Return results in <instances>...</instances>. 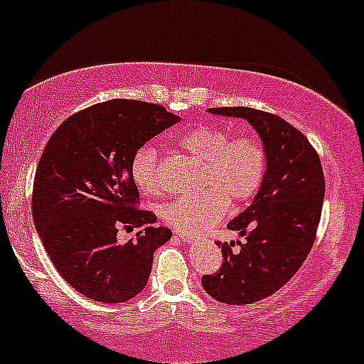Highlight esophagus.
Here are the masks:
<instances>
[{
    "label": "esophagus",
    "instance_id": "34e87169",
    "mask_svg": "<svg viewBox=\"0 0 364 364\" xmlns=\"http://www.w3.org/2000/svg\"><path fill=\"white\" fill-rule=\"evenodd\" d=\"M176 237L179 238V240H183V242H195V240H198V235H193V233H188V231H176Z\"/></svg>",
    "mask_w": 364,
    "mask_h": 364
}]
</instances>
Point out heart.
<instances>
[{
  "instance_id": "b5f03b06",
  "label": "heart",
  "mask_w": 364,
  "mask_h": 364,
  "mask_svg": "<svg viewBox=\"0 0 364 364\" xmlns=\"http://www.w3.org/2000/svg\"><path fill=\"white\" fill-rule=\"evenodd\" d=\"M190 157L203 162L202 191L185 193L162 207V219L179 231H200L228 213V205H243L255 197L266 174V149L254 136H231L225 127L198 126L178 139ZM134 183L145 195L166 191L162 155L145 145L131 162Z\"/></svg>"
}]
</instances>
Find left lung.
<instances>
[{
  "label": "left lung",
  "mask_w": 364,
  "mask_h": 364,
  "mask_svg": "<svg viewBox=\"0 0 364 364\" xmlns=\"http://www.w3.org/2000/svg\"><path fill=\"white\" fill-rule=\"evenodd\" d=\"M209 112L242 117L264 143L267 166L252 205L228 225L245 242H218L223 264L203 274L202 287L225 304H252L269 297L294 277L316 240L325 197L318 151L297 127L269 112L250 107H218Z\"/></svg>",
  "instance_id": "obj_1"
}]
</instances>
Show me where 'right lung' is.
<instances>
[{
    "mask_svg": "<svg viewBox=\"0 0 364 364\" xmlns=\"http://www.w3.org/2000/svg\"><path fill=\"white\" fill-rule=\"evenodd\" d=\"M176 122L162 105L119 98L75 112L48 139L34 176V225L60 277L79 294L115 304L145 289L155 249L173 231L138 209L131 162ZM119 227L140 231L121 242Z\"/></svg>",
    "mask_w": 364,
    "mask_h": 364,
    "instance_id": "right-lung-1",
    "label": "right lung"
}]
</instances>
